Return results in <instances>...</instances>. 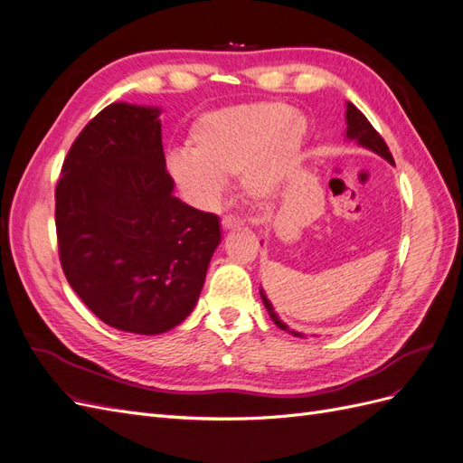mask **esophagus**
Segmentation results:
<instances>
[{"label": "esophagus", "mask_w": 463, "mask_h": 463, "mask_svg": "<svg viewBox=\"0 0 463 463\" xmlns=\"http://www.w3.org/2000/svg\"><path fill=\"white\" fill-rule=\"evenodd\" d=\"M241 226H243V220L241 218L232 216V214L222 218V228L223 230H235V228H241Z\"/></svg>", "instance_id": "1"}]
</instances>
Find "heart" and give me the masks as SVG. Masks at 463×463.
I'll return each mask as SVG.
<instances>
[{"instance_id": "heart-1", "label": "heart", "mask_w": 463, "mask_h": 463, "mask_svg": "<svg viewBox=\"0 0 463 463\" xmlns=\"http://www.w3.org/2000/svg\"><path fill=\"white\" fill-rule=\"evenodd\" d=\"M307 121L284 102L241 104L203 116L191 129V152L167 158L175 185L199 206L214 204L226 177L241 174L249 197L269 201L298 162Z\"/></svg>"}]
</instances>
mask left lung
<instances>
[{
    "label": "left lung",
    "mask_w": 463,
    "mask_h": 463,
    "mask_svg": "<svg viewBox=\"0 0 463 463\" xmlns=\"http://www.w3.org/2000/svg\"><path fill=\"white\" fill-rule=\"evenodd\" d=\"M345 119H347V137L349 138H355V141L361 145V146H367V148H371V150H374L376 154H381L383 158H386L390 164H394V158H392V152H390V148H388V145L384 143V138L381 137V133H378L373 125H371V121L361 114V111L352 104V102H347V111H345ZM260 298H262V301H264V307H266V311L270 313V317H272V320L276 322V325L282 328V330H289L282 320L278 318V315L274 313V309H272V305H270V301L266 299V296L262 293V289H260ZM296 335H301V334H298V332H293Z\"/></svg>",
    "instance_id": "obj_1"
}]
</instances>
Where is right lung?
I'll list each match as a JSON object with an SVG mask.
<instances>
[{
    "label": "right lung",
    "instance_id": "add662e5",
    "mask_svg": "<svg viewBox=\"0 0 463 463\" xmlns=\"http://www.w3.org/2000/svg\"><path fill=\"white\" fill-rule=\"evenodd\" d=\"M158 114L104 108L69 148L55 187L69 286L106 325L135 334L185 320L220 243L218 216L172 194Z\"/></svg>",
    "mask_w": 463,
    "mask_h": 463
}]
</instances>
